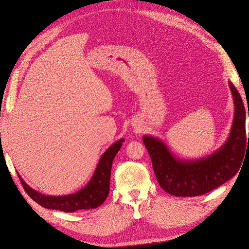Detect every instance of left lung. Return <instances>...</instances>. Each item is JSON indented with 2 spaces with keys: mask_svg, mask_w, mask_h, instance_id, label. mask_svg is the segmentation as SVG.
<instances>
[{
  "mask_svg": "<svg viewBox=\"0 0 249 249\" xmlns=\"http://www.w3.org/2000/svg\"><path fill=\"white\" fill-rule=\"evenodd\" d=\"M229 85L235 104V116L227 142L214 154L203 159L180 161L171 155L160 139L143 136L158 183L173 196L190 197L208 193L228 182L241 167L247 153L249 133L246 134L245 130L243 101L232 83L229 82Z\"/></svg>",
  "mask_w": 249,
  "mask_h": 249,
  "instance_id": "1",
  "label": "left lung"
}]
</instances>
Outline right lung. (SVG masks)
Segmentation results:
<instances>
[{
	"mask_svg": "<svg viewBox=\"0 0 249 249\" xmlns=\"http://www.w3.org/2000/svg\"><path fill=\"white\" fill-rule=\"evenodd\" d=\"M124 141V139L118 140L103 154L90 182L83 189L73 194L63 195V196L44 195L28 186L19 175L18 178L29 196L43 208L63 211L66 213H72L80 210L95 209L100 207L108 196L112 163Z\"/></svg>",
	"mask_w": 249,
	"mask_h": 249,
	"instance_id": "obj_1",
	"label": "right lung"
}]
</instances>
